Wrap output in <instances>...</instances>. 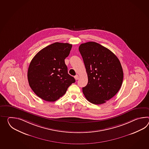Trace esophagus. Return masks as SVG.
<instances>
[{
  "instance_id": "esophagus-1",
  "label": "esophagus",
  "mask_w": 149,
  "mask_h": 149,
  "mask_svg": "<svg viewBox=\"0 0 149 149\" xmlns=\"http://www.w3.org/2000/svg\"><path fill=\"white\" fill-rule=\"evenodd\" d=\"M74 78H75V79H76V80H77V79H79V75H76V76H74Z\"/></svg>"
}]
</instances>
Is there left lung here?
<instances>
[{
    "label": "left lung",
    "instance_id": "left-lung-1",
    "mask_svg": "<svg viewBox=\"0 0 149 149\" xmlns=\"http://www.w3.org/2000/svg\"><path fill=\"white\" fill-rule=\"evenodd\" d=\"M88 82L82 88L86 99L95 105L111 99L120 89L123 78L121 63L112 51L98 43L89 42L79 46Z\"/></svg>",
    "mask_w": 149,
    "mask_h": 149
}]
</instances>
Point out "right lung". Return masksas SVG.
<instances>
[{"mask_svg": "<svg viewBox=\"0 0 149 149\" xmlns=\"http://www.w3.org/2000/svg\"><path fill=\"white\" fill-rule=\"evenodd\" d=\"M72 47L68 43H53L40 50L31 61L28 70V82L40 98L55 102L75 82L68 74L65 63Z\"/></svg>", "mask_w": 149, "mask_h": 149, "instance_id": "right-lung-1", "label": "right lung"}]
</instances>
